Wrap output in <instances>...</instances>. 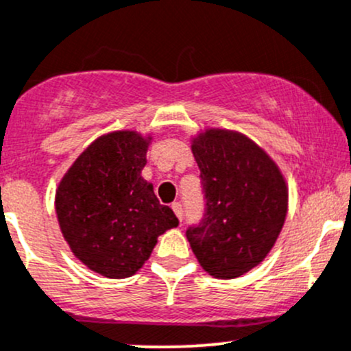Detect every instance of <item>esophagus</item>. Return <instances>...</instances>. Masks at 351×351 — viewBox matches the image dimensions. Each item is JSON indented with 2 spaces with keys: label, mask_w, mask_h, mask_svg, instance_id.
<instances>
[{
  "label": "esophagus",
  "mask_w": 351,
  "mask_h": 351,
  "mask_svg": "<svg viewBox=\"0 0 351 351\" xmlns=\"http://www.w3.org/2000/svg\"><path fill=\"white\" fill-rule=\"evenodd\" d=\"M171 208H173V212H175V215L178 217L180 222H182V220H183V206H182V204L175 202V204L171 205Z\"/></svg>",
  "instance_id": "esophagus-1"
}]
</instances>
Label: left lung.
<instances>
[{
    "label": "left lung",
    "mask_w": 351,
    "mask_h": 351,
    "mask_svg": "<svg viewBox=\"0 0 351 351\" xmlns=\"http://www.w3.org/2000/svg\"><path fill=\"white\" fill-rule=\"evenodd\" d=\"M191 151L205 215L186 239L210 276L235 279L263 263L278 241L287 213L286 180L263 147L237 131L206 129Z\"/></svg>",
    "instance_id": "1"
}]
</instances>
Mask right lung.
I'll return each mask as SVG.
<instances>
[{
  "label": "right lung",
  "mask_w": 351,
  "mask_h": 351,
  "mask_svg": "<svg viewBox=\"0 0 351 351\" xmlns=\"http://www.w3.org/2000/svg\"><path fill=\"white\" fill-rule=\"evenodd\" d=\"M151 136L114 131L73 161L55 193V212L73 256L109 279L131 278L158 237L178 225L141 176Z\"/></svg>",
  "instance_id": "1"
}]
</instances>
